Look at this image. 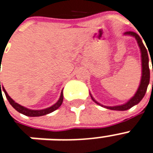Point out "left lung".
<instances>
[{"mask_svg":"<svg viewBox=\"0 0 153 153\" xmlns=\"http://www.w3.org/2000/svg\"><path fill=\"white\" fill-rule=\"evenodd\" d=\"M125 34L127 35H131V36H135V38L137 39V43L139 45V47L141 51V60H142V76L141 80H140V85L139 86V88L137 90V92L136 93L135 96L133 97L128 101L126 104L122 105H118V106H113V107H108V106H105V108H108L111 110H118V111H125V110H128L133 107L134 105H137L140 100L143 99V97L146 93L147 88H148V85L149 84V80H150V70H149V55H148V52H147V48H145V46L144 45V44L142 42L141 38L140 37V36L137 33H134L132 31L126 32ZM152 60V57H151ZM153 72V68H152ZM153 84V83H152ZM91 97L93 99L94 102H96L97 105H100L98 102H97L93 97L91 96ZM103 106V105H101Z\"/></svg>","mask_w":153,"mask_h":153,"instance_id":"obj_1","label":"left lung"}]
</instances>
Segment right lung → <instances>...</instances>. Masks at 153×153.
I'll use <instances>...</instances> for the list:
<instances>
[{
  "label": "right lung",
  "instance_id": "1",
  "mask_svg": "<svg viewBox=\"0 0 153 153\" xmlns=\"http://www.w3.org/2000/svg\"><path fill=\"white\" fill-rule=\"evenodd\" d=\"M0 88H1V81H0ZM2 89L4 91V94L6 96V98L9 100V102L10 103V105L13 106V107L15 108V109L19 112L20 113H22V114L25 115V116H28V117H41V116H44V115L48 114V113H50V112H53V111H55L58 108L60 107L62 102H63V92H61V94H60V99L58 100L57 102L56 103L55 105H53V106H51V107L48 108H45V109H42V110H31V109H28L27 108H25L23 106H21L19 104L16 103L14 101L13 99H12L9 95H8V93L5 91V89L4 88V87H2Z\"/></svg>",
  "mask_w": 153,
  "mask_h": 153
}]
</instances>
